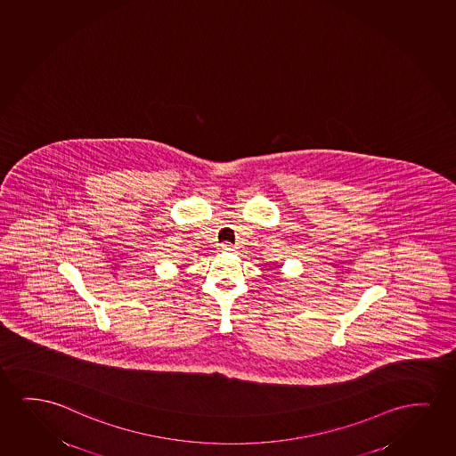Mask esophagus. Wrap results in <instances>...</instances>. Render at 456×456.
<instances>
[{
  "label": "esophagus",
  "mask_w": 456,
  "mask_h": 456,
  "mask_svg": "<svg viewBox=\"0 0 456 456\" xmlns=\"http://www.w3.org/2000/svg\"><path fill=\"white\" fill-rule=\"evenodd\" d=\"M223 250H225V252H232L233 250V246L232 244H223Z\"/></svg>",
  "instance_id": "obj_1"
}]
</instances>
